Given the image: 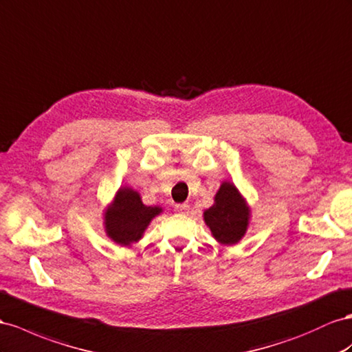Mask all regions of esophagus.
Masks as SVG:
<instances>
[{
	"instance_id": "obj_1",
	"label": "esophagus",
	"mask_w": 352,
	"mask_h": 352,
	"mask_svg": "<svg viewBox=\"0 0 352 352\" xmlns=\"http://www.w3.org/2000/svg\"><path fill=\"white\" fill-rule=\"evenodd\" d=\"M175 210H176L177 213H180V214H185V213H188V210H189V206H188V204H176V206H175Z\"/></svg>"
}]
</instances>
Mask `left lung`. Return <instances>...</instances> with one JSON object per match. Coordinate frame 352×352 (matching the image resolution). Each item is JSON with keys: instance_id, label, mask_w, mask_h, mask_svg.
<instances>
[{"instance_id": "obj_1", "label": "left lung", "mask_w": 352, "mask_h": 352, "mask_svg": "<svg viewBox=\"0 0 352 352\" xmlns=\"http://www.w3.org/2000/svg\"><path fill=\"white\" fill-rule=\"evenodd\" d=\"M249 216V207L236 188L223 182L214 197V204L204 212V221L217 241L231 245L245 234Z\"/></svg>"}]
</instances>
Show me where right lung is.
<instances>
[{
    "mask_svg": "<svg viewBox=\"0 0 352 352\" xmlns=\"http://www.w3.org/2000/svg\"><path fill=\"white\" fill-rule=\"evenodd\" d=\"M160 213V207L145 206L131 188H121L105 213L107 234L116 243L130 245L142 239L149 222Z\"/></svg>",
    "mask_w": 352,
    "mask_h": 352,
    "instance_id": "right-lung-1",
    "label": "right lung"
}]
</instances>
